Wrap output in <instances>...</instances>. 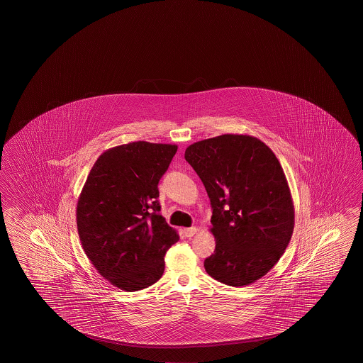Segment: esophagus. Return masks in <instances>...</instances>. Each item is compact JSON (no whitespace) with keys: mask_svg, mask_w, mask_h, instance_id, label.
I'll return each mask as SVG.
<instances>
[{"mask_svg":"<svg viewBox=\"0 0 363 363\" xmlns=\"http://www.w3.org/2000/svg\"><path fill=\"white\" fill-rule=\"evenodd\" d=\"M197 233L196 226H191V228H184V234L187 237V238H191V237H194L195 234Z\"/></svg>","mask_w":363,"mask_h":363,"instance_id":"34e87169","label":"esophagus"}]
</instances>
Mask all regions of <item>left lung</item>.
Segmentation results:
<instances>
[{"label": "left lung", "instance_id": "1", "mask_svg": "<svg viewBox=\"0 0 363 363\" xmlns=\"http://www.w3.org/2000/svg\"><path fill=\"white\" fill-rule=\"evenodd\" d=\"M184 160L201 179L213 208L214 255L205 269L240 287L267 274L290 243L295 210L274 152L250 135L224 134L191 144Z\"/></svg>", "mask_w": 363, "mask_h": 363}]
</instances>
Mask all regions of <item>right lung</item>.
<instances>
[{
    "label": "right lung",
    "instance_id": "obj_1",
    "mask_svg": "<svg viewBox=\"0 0 363 363\" xmlns=\"http://www.w3.org/2000/svg\"><path fill=\"white\" fill-rule=\"evenodd\" d=\"M174 144L133 142L104 152L91 168L77 202V229L97 272L125 291L153 285L164 255L179 242L160 214L158 182Z\"/></svg>",
    "mask_w": 363,
    "mask_h": 363
}]
</instances>
